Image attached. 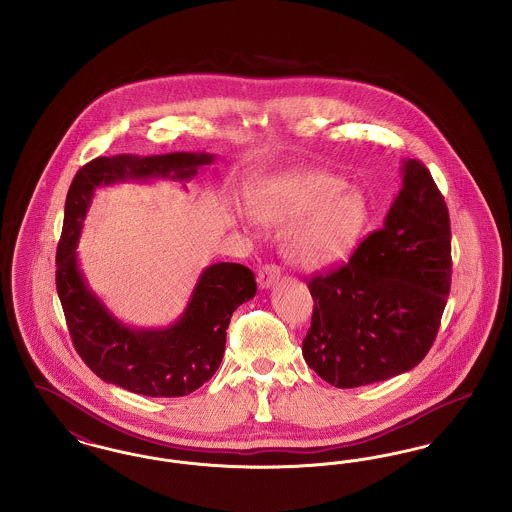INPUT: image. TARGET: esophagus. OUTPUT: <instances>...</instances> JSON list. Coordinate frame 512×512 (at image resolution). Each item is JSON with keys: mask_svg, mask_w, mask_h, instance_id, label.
Wrapping results in <instances>:
<instances>
[{"mask_svg": "<svg viewBox=\"0 0 512 512\" xmlns=\"http://www.w3.org/2000/svg\"><path fill=\"white\" fill-rule=\"evenodd\" d=\"M278 278H280V268L276 265H263L257 272V282L263 290H267L272 284H276Z\"/></svg>", "mask_w": 512, "mask_h": 512, "instance_id": "esophagus-1", "label": "esophagus"}]
</instances>
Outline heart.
<instances>
[{"label": "heart", "instance_id": "1", "mask_svg": "<svg viewBox=\"0 0 512 512\" xmlns=\"http://www.w3.org/2000/svg\"><path fill=\"white\" fill-rule=\"evenodd\" d=\"M253 217L286 226L284 251L295 267L322 270L345 259L365 230L363 195L330 172L301 171L265 182L251 201Z\"/></svg>", "mask_w": 512, "mask_h": 512}]
</instances>
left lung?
Segmentation results:
<instances>
[{"mask_svg":"<svg viewBox=\"0 0 512 512\" xmlns=\"http://www.w3.org/2000/svg\"><path fill=\"white\" fill-rule=\"evenodd\" d=\"M380 230L341 267L309 280L315 307L303 357L336 388H359L418 365L438 336L451 288V226L430 171L407 159Z\"/></svg>","mask_w":512,"mask_h":512,"instance_id":"1","label":"left lung"}]
</instances>
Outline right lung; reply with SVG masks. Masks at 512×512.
Wrapping results in <instances>:
<instances>
[{
	"mask_svg": "<svg viewBox=\"0 0 512 512\" xmlns=\"http://www.w3.org/2000/svg\"><path fill=\"white\" fill-rule=\"evenodd\" d=\"M213 159L209 153L98 157L74 176L57 245L55 286L76 353L107 384L147 397H182L201 388L220 366L232 313L257 292L249 268L215 263L201 272L186 311L172 326L130 328L107 311L78 268L76 245L98 186L128 178L182 182Z\"/></svg>",
	"mask_w": 512,
	"mask_h": 512,
	"instance_id": "add662e5",
	"label": "right lung"
}]
</instances>
